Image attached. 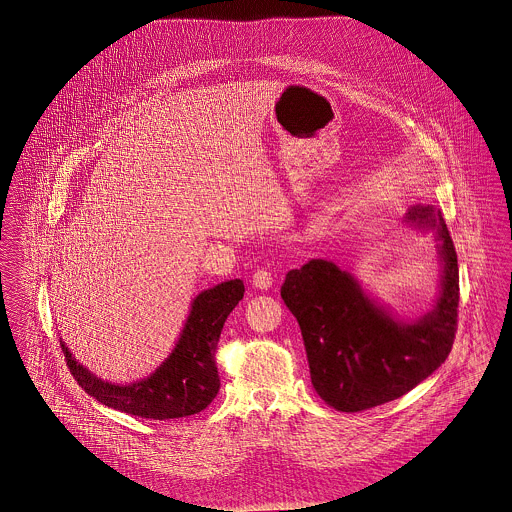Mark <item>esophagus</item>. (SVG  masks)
I'll list each match as a JSON object with an SVG mask.
<instances>
[{
    "instance_id": "esophagus-1",
    "label": "esophagus",
    "mask_w": 512,
    "mask_h": 512,
    "mask_svg": "<svg viewBox=\"0 0 512 512\" xmlns=\"http://www.w3.org/2000/svg\"><path fill=\"white\" fill-rule=\"evenodd\" d=\"M251 282L257 290H270L272 288V274L267 268H257Z\"/></svg>"
}]
</instances>
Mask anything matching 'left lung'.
<instances>
[{"mask_svg":"<svg viewBox=\"0 0 512 512\" xmlns=\"http://www.w3.org/2000/svg\"><path fill=\"white\" fill-rule=\"evenodd\" d=\"M405 224L438 242V299L422 317H397L326 259L290 270L280 290L299 322L313 388L336 411L357 413L405 395L451 353L459 307L455 245L432 205L411 207Z\"/></svg>","mask_w":512,"mask_h":512,"instance_id":"8db88e82","label":"left lung"}]
</instances>
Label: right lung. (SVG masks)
Instances as JSON below:
<instances>
[{"instance_id":"right-lung-1","label":"right lung","mask_w":512,"mask_h":512,"mask_svg":"<svg viewBox=\"0 0 512 512\" xmlns=\"http://www.w3.org/2000/svg\"><path fill=\"white\" fill-rule=\"evenodd\" d=\"M244 292V282L236 278L195 295L190 315L169 357L142 380L115 384L98 378L74 359L61 340L67 365L82 390L122 413L151 420L201 413L219 393L215 351L222 326L242 301Z\"/></svg>"}]
</instances>
